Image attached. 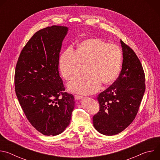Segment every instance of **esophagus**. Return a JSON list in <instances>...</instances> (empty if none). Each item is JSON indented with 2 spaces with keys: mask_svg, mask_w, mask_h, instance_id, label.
<instances>
[{
  "mask_svg": "<svg viewBox=\"0 0 160 160\" xmlns=\"http://www.w3.org/2000/svg\"><path fill=\"white\" fill-rule=\"evenodd\" d=\"M83 97L81 96H79V95H75V99L76 100H79L80 99H82Z\"/></svg>",
  "mask_w": 160,
  "mask_h": 160,
  "instance_id": "esophagus-1",
  "label": "esophagus"
}]
</instances>
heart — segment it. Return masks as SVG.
<instances>
[{
  "label": "heart",
  "mask_w": 160,
  "mask_h": 160,
  "mask_svg": "<svg viewBox=\"0 0 160 160\" xmlns=\"http://www.w3.org/2000/svg\"><path fill=\"white\" fill-rule=\"evenodd\" d=\"M122 52L115 44L90 38L82 40L77 49H66L59 58V68L67 80L75 79L81 73L82 65H86L87 75L68 84L72 92L85 94L96 92L104 85L112 83L117 78L121 68Z\"/></svg>",
  "instance_id": "1"
}]
</instances>
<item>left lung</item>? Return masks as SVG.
Masks as SVG:
<instances>
[{
	"label": "left lung",
	"instance_id": "1",
	"mask_svg": "<svg viewBox=\"0 0 160 160\" xmlns=\"http://www.w3.org/2000/svg\"><path fill=\"white\" fill-rule=\"evenodd\" d=\"M123 63L118 78L98 97L99 112L94 128L106 135H116L128 127L138 112L145 89V75L135 52L120 40Z\"/></svg>",
	"mask_w": 160,
	"mask_h": 160
}]
</instances>
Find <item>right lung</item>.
I'll use <instances>...</instances> for the list:
<instances>
[{
  "label": "right lung",
  "instance_id": "add662e5",
  "mask_svg": "<svg viewBox=\"0 0 160 160\" xmlns=\"http://www.w3.org/2000/svg\"><path fill=\"white\" fill-rule=\"evenodd\" d=\"M66 27L37 32L22 49L15 70L16 94L27 118L45 135H56L69 125L74 97L64 92L58 66Z\"/></svg>",
  "mask_w": 160,
  "mask_h": 160
}]
</instances>
